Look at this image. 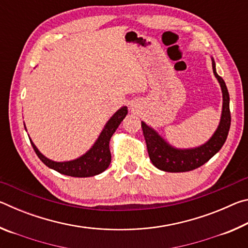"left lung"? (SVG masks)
<instances>
[{
    "mask_svg": "<svg viewBox=\"0 0 248 248\" xmlns=\"http://www.w3.org/2000/svg\"><path fill=\"white\" fill-rule=\"evenodd\" d=\"M211 59L213 73L219 81L222 90L223 104L220 124L208 142L194 149H176L167 143L154 129L149 127L143 121L141 123L150 159L158 170L170 173H180L198 169L219 152L228 138L231 125L230 95L223 78L217 73L215 60L213 58Z\"/></svg>",
    "mask_w": 248,
    "mask_h": 248,
    "instance_id": "8db88e82",
    "label": "left lung"
}]
</instances>
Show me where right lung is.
I'll list each match as a JSON object with an SVG mask.
<instances>
[{"label": "right lung", "mask_w": 248, "mask_h": 248, "mask_svg": "<svg viewBox=\"0 0 248 248\" xmlns=\"http://www.w3.org/2000/svg\"><path fill=\"white\" fill-rule=\"evenodd\" d=\"M128 114V109L125 106L121 107L118 111H116L108 123L105 125L102 133L99 134L98 139L96 140L94 145L87 151L85 154L77 159L68 162H54L49 159L45 155L39 152L33 142L31 140L33 150L41 162L50 169L59 171L60 174L72 176V177H92V176L103 173L108 169L111 162V154L109 150V141L112 134L115 133L117 128L119 127L121 121Z\"/></svg>", "instance_id": "1"}]
</instances>
